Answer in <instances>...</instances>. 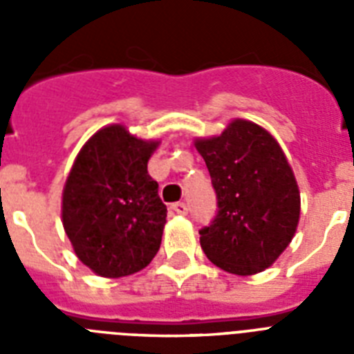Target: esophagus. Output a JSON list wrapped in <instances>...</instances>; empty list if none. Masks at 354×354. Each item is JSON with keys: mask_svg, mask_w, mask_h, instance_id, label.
<instances>
[{"mask_svg": "<svg viewBox=\"0 0 354 354\" xmlns=\"http://www.w3.org/2000/svg\"><path fill=\"white\" fill-rule=\"evenodd\" d=\"M171 211H174L175 214H187V205L184 204V202H177V204L171 205Z\"/></svg>", "mask_w": 354, "mask_h": 354, "instance_id": "34e87169", "label": "esophagus"}]
</instances>
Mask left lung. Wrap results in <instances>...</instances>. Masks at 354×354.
Segmentation results:
<instances>
[{
  "mask_svg": "<svg viewBox=\"0 0 354 354\" xmlns=\"http://www.w3.org/2000/svg\"><path fill=\"white\" fill-rule=\"evenodd\" d=\"M195 147L218 198V214L200 230L202 250L228 273H261L289 246L299 221L298 183L282 147L243 118Z\"/></svg>",
  "mask_w": 354,
  "mask_h": 354,
  "instance_id": "left-lung-1",
  "label": "left lung"
}]
</instances>
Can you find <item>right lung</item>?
I'll use <instances>...</instances> for the list:
<instances>
[{"label": "right lung", "instance_id": "right-lung-1", "mask_svg": "<svg viewBox=\"0 0 354 354\" xmlns=\"http://www.w3.org/2000/svg\"><path fill=\"white\" fill-rule=\"evenodd\" d=\"M158 145L111 124L84 143L72 165L62 221L77 259L99 277L138 273L158 253L167 205L147 171Z\"/></svg>", "mask_w": 354, "mask_h": 354}]
</instances>
